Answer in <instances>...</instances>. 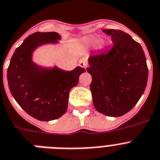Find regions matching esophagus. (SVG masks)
I'll use <instances>...</instances> for the list:
<instances>
[{
  "label": "esophagus",
  "instance_id": "obj_1",
  "mask_svg": "<svg viewBox=\"0 0 160 160\" xmlns=\"http://www.w3.org/2000/svg\"><path fill=\"white\" fill-rule=\"evenodd\" d=\"M78 65H79V66L82 67V68H84V69H86V68L87 67V59H86V58H82V59H80Z\"/></svg>",
  "mask_w": 160,
  "mask_h": 160
}]
</instances>
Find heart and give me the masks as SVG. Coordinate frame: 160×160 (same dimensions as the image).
Segmentation results:
<instances>
[{"label":"heart","instance_id":"1","mask_svg":"<svg viewBox=\"0 0 160 160\" xmlns=\"http://www.w3.org/2000/svg\"><path fill=\"white\" fill-rule=\"evenodd\" d=\"M99 42V39L97 37L89 38V39H87V40H86L87 44L89 45V46H95V45L98 44V43H99V47L100 48H104L105 46H106V44H105V43L103 41H100L99 43H98Z\"/></svg>","mask_w":160,"mask_h":160}]
</instances>
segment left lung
Listing matches in <instances>:
<instances>
[{"label": "left lung", "instance_id": "obj_1", "mask_svg": "<svg viewBox=\"0 0 160 160\" xmlns=\"http://www.w3.org/2000/svg\"><path fill=\"white\" fill-rule=\"evenodd\" d=\"M113 45L109 51L90 56L87 71L92 77L93 104L99 112L121 117L134 107L147 87L148 68L142 48L129 34L105 29Z\"/></svg>", "mask_w": 160, "mask_h": 160}]
</instances>
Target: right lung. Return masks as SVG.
Here are the masks:
<instances>
[{
	"label": "right lung",
	"instance_id": "obj_1",
	"mask_svg": "<svg viewBox=\"0 0 160 160\" xmlns=\"http://www.w3.org/2000/svg\"><path fill=\"white\" fill-rule=\"evenodd\" d=\"M57 32H35L29 35L13 53L7 70L12 95L30 116L42 121L55 120L65 114L69 93L78 83L86 69L80 66L72 71L44 68L32 61L35 49L46 43H57Z\"/></svg>",
	"mask_w": 160,
	"mask_h": 160
}]
</instances>
